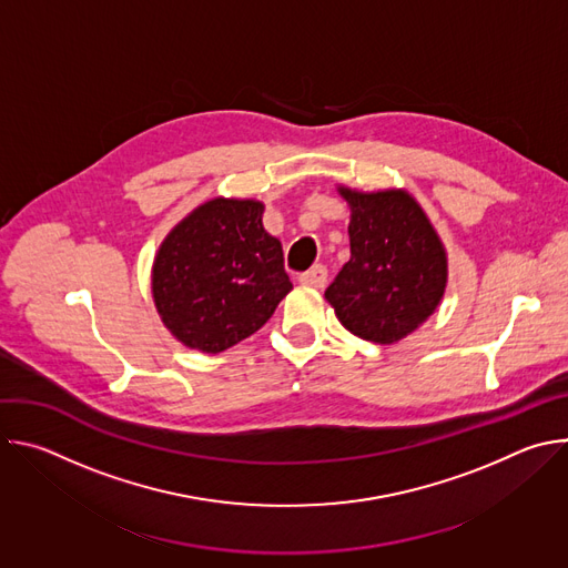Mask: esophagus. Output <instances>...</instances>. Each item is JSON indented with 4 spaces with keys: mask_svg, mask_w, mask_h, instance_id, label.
<instances>
[{
    "mask_svg": "<svg viewBox=\"0 0 568 568\" xmlns=\"http://www.w3.org/2000/svg\"><path fill=\"white\" fill-rule=\"evenodd\" d=\"M326 281H328V270L323 267V265H314L312 270H307V272H303V274L298 276V283H301V285L316 287V290L326 285Z\"/></svg>",
    "mask_w": 568,
    "mask_h": 568,
    "instance_id": "obj_1",
    "label": "esophagus"
}]
</instances>
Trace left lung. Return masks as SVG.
<instances>
[{"label": "left lung", "instance_id": "left-lung-1", "mask_svg": "<svg viewBox=\"0 0 568 568\" xmlns=\"http://www.w3.org/2000/svg\"><path fill=\"white\" fill-rule=\"evenodd\" d=\"M351 206V261L326 290L342 326L373 344L412 335L438 307L447 254L427 213L402 189H337Z\"/></svg>", "mask_w": 568, "mask_h": 568}]
</instances>
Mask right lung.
<instances>
[{"label":"right lung","instance_id":"add662e5","mask_svg":"<svg viewBox=\"0 0 568 568\" xmlns=\"http://www.w3.org/2000/svg\"><path fill=\"white\" fill-rule=\"evenodd\" d=\"M263 202L215 197L161 242L152 296L178 342L222 353L261 331L292 290L281 242L263 226Z\"/></svg>","mask_w":568,"mask_h":568}]
</instances>
